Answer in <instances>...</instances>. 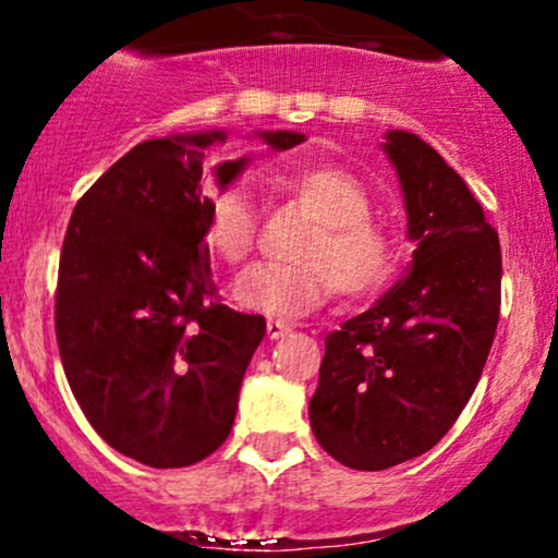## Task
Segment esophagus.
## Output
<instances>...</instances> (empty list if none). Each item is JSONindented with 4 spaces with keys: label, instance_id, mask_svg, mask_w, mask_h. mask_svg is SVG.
I'll return each instance as SVG.
<instances>
[{
    "label": "esophagus",
    "instance_id": "obj_1",
    "mask_svg": "<svg viewBox=\"0 0 558 558\" xmlns=\"http://www.w3.org/2000/svg\"><path fill=\"white\" fill-rule=\"evenodd\" d=\"M286 332H291V325H288L286 319H267V336H270L272 341L283 338Z\"/></svg>",
    "mask_w": 558,
    "mask_h": 558
}]
</instances>
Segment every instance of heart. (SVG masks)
Returning <instances> with one entry per match:
<instances>
[{
  "label": "heart",
  "mask_w": 558,
  "mask_h": 558,
  "mask_svg": "<svg viewBox=\"0 0 558 558\" xmlns=\"http://www.w3.org/2000/svg\"><path fill=\"white\" fill-rule=\"evenodd\" d=\"M283 189L317 226L299 243V262H259L235 280V299L270 317H301L332 293L375 296L399 270V241L373 217V196L354 172L336 165H301L280 175ZM262 215L241 185L217 191L207 209L209 248L228 265L254 252Z\"/></svg>",
  "instance_id": "obj_1"
}]
</instances>
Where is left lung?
I'll list each match as a JSON object with an SVG mask.
<instances>
[{
	"mask_svg": "<svg viewBox=\"0 0 558 558\" xmlns=\"http://www.w3.org/2000/svg\"><path fill=\"white\" fill-rule=\"evenodd\" d=\"M417 241L412 272L325 338L310 401L317 444L351 470L430 451L470 401L501 315V243L483 207L420 136L390 131Z\"/></svg>",
	"mask_w": 558,
	"mask_h": 558,
	"instance_id": "left-lung-1",
	"label": "left lung"
}]
</instances>
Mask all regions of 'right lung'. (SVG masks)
<instances>
[{"label": "right lung", "instance_id": "obj_1", "mask_svg": "<svg viewBox=\"0 0 558 558\" xmlns=\"http://www.w3.org/2000/svg\"><path fill=\"white\" fill-rule=\"evenodd\" d=\"M220 131L141 141L75 204L62 241L54 332L75 401L114 451L191 466L233 427L265 317L220 304L204 243V149ZM291 149L301 133H262ZM246 159L215 168L217 183Z\"/></svg>", "mask_w": 558, "mask_h": 558}]
</instances>
